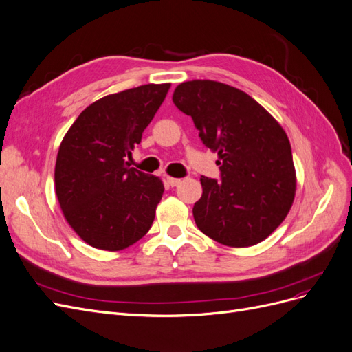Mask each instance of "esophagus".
Masks as SVG:
<instances>
[{"label": "esophagus", "instance_id": "34e87169", "mask_svg": "<svg viewBox=\"0 0 352 352\" xmlns=\"http://www.w3.org/2000/svg\"><path fill=\"white\" fill-rule=\"evenodd\" d=\"M167 184L170 185V186H179L180 184H182V179H176V177H170V176H167Z\"/></svg>", "mask_w": 352, "mask_h": 352}]
</instances>
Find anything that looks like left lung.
Wrapping results in <instances>:
<instances>
[{
    "label": "left lung",
    "mask_w": 352,
    "mask_h": 352,
    "mask_svg": "<svg viewBox=\"0 0 352 352\" xmlns=\"http://www.w3.org/2000/svg\"><path fill=\"white\" fill-rule=\"evenodd\" d=\"M176 107L190 116L216 151L220 180L201 176L198 229L228 247H251L285 220L295 197L291 144L280 124L248 94L214 80L176 87Z\"/></svg>",
    "instance_id": "obj_1"
}]
</instances>
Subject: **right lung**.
Wrapping results in <instances>:
<instances>
[{"mask_svg":"<svg viewBox=\"0 0 352 352\" xmlns=\"http://www.w3.org/2000/svg\"><path fill=\"white\" fill-rule=\"evenodd\" d=\"M170 83L107 95L85 109L61 141L56 194L69 225L91 247L120 251L150 230L163 182L126 162Z\"/></svg>","mask_w":352,"mask_h":352,"instance_id":"obj_1","label":"right lung"}]
</instances>
